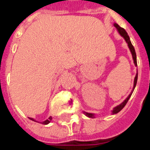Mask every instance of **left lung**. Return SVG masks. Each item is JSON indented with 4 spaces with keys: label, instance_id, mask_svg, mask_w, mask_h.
Wrapping results in <instances>:
<instances>
[{
    "label": "left lung",
    "instance_id": "8db88e82",
    "mask_svg": "<svg viewBox=\"0 0 150 150\" xmlns=\"http://www.w3.org/2000/svg\"><path fill=\"white\" fill-rule=\"evenodd\" d=\"M115 27L117 28V29H118V31H119V34L122 35L123 38L125 39L126 42L127 43V45H128L130 50H131V53H132V58H133L134 63H135V65H136V66H137V54H136V51H135V49H134L133 45H132V43H131V40H130L129 36H128V35H127V31H125V30H124L123 28H122L121 27H119V25H118L117 23L115 24ZM137 77H138V74H137L136 77H135V79H134L133 90H134V88H135L136 85H137ZM133 90H132V93H130L129 96L127 97L126 99H125V100H124L123 102H122V103L119 105H118V106H116V107L114 108V110H113V111H112L113 115H114V114H117V113H119V112L121 110H122V108H123L124 106H125V105H126V104L127 103V101H128V100L130 99V97H131V96H132V93H133ZM84 114H85L86 116H88V117H89V118H94V115H93V114H90V113H87V112H84Z\"/></svg>",
    "mask_w": 150,
    "mask_h": 150
}]
</instances>
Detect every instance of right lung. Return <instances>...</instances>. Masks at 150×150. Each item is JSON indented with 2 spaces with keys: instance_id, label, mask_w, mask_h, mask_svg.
<instances>
[{
  "instance_id": "right-lung-1",
  "label": "right lung",
  "mask_w": 150,
  "mask_h": 150,
  "mask_svg": "<svg viewBox=\"0 0 150 150\" xmlns=\"http://www.w3.org/2000/svg\"><path fill=\"white\" fill-rule=\"evenodd\" d=\"M30 119H31V120H32V121H35V119H31V118H30ZM51 120H52V117L50 116V118L47 119V120H45V121H44V122H40V123H42V124H48V123H50V122H51Z\"/></svg>"
}]
</instances>
